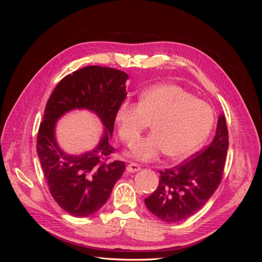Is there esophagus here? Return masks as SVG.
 <instances>
[{
    "label": "esophagus",
    "instance_id": "obj_1",
    "mask_svg": "<svg viewBox=\"0 0 262 262\" xmlns=\"http://www.w3.org/2000/svg\"><path fill=\"white\" fill-rule=\"evenodd\" d=\"M140 169H141L140 165L137 163H130L128 166H126V170L129 172H136V171H139Z\"/></svg>",
    "mask_w": 262,
    "mask_h": 262
}]
</instances>
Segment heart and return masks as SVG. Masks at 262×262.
<instances>
[{
  "label": "heart",
  "instance_id": "obj_1",
  "mask_svg": "<svg viewBox=\"0 0 262 262\" xmlns=\"http://www.w3.org/2000/svg\"><path fill=\"white\" fill-rule=\"evenodd\" d=\"M119 134L132 147L149 122L153 133L133 147L140 161H153L165 155L179 160L189 156L209 137L214 112L207 101L194 98L175 84H160L141 94L139 102L129 100L119 106L116 115Z\"/></svg>",
  "mask_w": 262,
  "mask_h": 262
}]
</instances>
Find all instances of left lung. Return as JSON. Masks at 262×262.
I'll return each mask as SVG.
<instances>
[{
  "label": "left lung",
  "mask_w": 262,
  "mask_h": 262,
  "mask_svg": "<svg viewBox=\"0 0 262 262\" xmlns=\"http://www.w3.org/2000/svg\"><path fill=\"white\" fill-rule=\"evenodd\" d=\"M228 148L224 115L217 121L212 143L172 168L160 170L155 191L144 200L150 213L167 223L184 221L209 201L223 177Z\"/></svg>",
  "instance_id": "obj_1"
}]
</instances>
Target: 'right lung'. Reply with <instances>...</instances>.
<instances>
[{
	"mask_svg": "<svg viewBox=\"0 0 262 262\" xmlns=\"http://www.w3.org/2000/svg\"><path fill=\"white\" fill-rule=\"evenodd\" d=\"M128 74L98 66L85 67L63 77L45 108L37 136V153L54 201L76 217L96 213L106 203L125 165L113 160L116 149L108 143L118 108L124 98ZM87 107L96 112L105 125L99 146L83 156L62 152L54 139L56 119L69 110Z\"/></svg>",
	"mask_w": 262,
	"mask_h": 262,
	"instance_id": "1",
	"label": "right lung"
}]
</instances>
